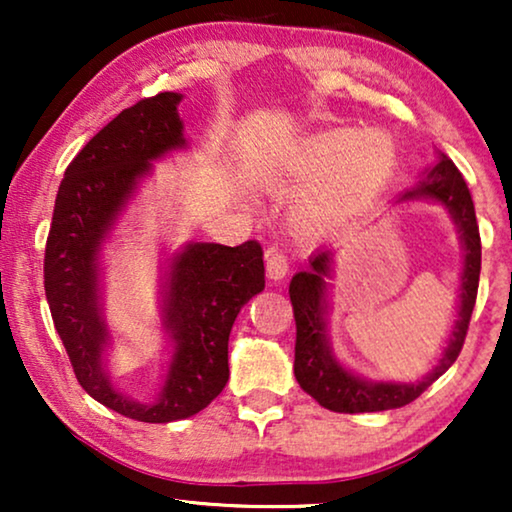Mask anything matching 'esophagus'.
Listing matches in <instances>:
<instances>
[{"label": "esophagus", "instance_id": "1", "mask_svg": "<svg viewBox=\"0 0 512 512\" xmlns=\"http://www.w3.org/2000/svg\"><path fill=\"white\" fill-rule=\"evenodd\" d=\"M265 272H268V279H272V282H282L286 272H289V258L282 251L270 249L265 254Z\"/></svg>", "mask_w": 512, "mask_h": 512}]
</instances>
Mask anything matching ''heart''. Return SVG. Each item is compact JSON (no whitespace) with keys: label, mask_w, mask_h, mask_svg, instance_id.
Masks as SVG:
<instances>
[{"label":"heart","mask_w":512,"mask_h":512,"mask_svg":"<svg viewBox=\"0 0 512 512\" xmlns=\"http://www.w3.org/2000/svg\"><path fill=\"white\" fill-rule=\"evenodd\" d=\"M396 170V146L382 130L333 128L293 144L272 184L305 191L293 209L303 237H321L342 221L366 212Z\"/></svg>","instance_id":"heart-1"}]
</instances>
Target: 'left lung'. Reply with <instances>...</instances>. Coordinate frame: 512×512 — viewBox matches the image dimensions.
<instances>
[{"label": "left lung", "mask_w": 512, "mask_h": 512, "mask_svg": "<svg viewBox=\"0 0 512 512\" xmlns=\"http://www.w3.org/2000/svg\"><path fill=\"white\" fill-rule=\"evenodd\" d=\"M438 153V163L426 167L422 179L415 186L403 191L394 205L408 202H433L450 214L457 226L461 249H464V268H461L457 319L447 338V347L440 354L436 366L415 382H373L352 373L342 366L333 354L328 338V289H331L335 251L319 249L310 256L307 270L296 272L291 279L289 296L296 317V361L293 373L300 389L310 394L314 401L333 412H382L403 408L422 396L447 368L457 361L464 347V338L471 321L475 296L480 282V233L475 221V207L468 193V186L461 172L445 153Z\"/></svg>", "instance_id": "1"}]
</instances>
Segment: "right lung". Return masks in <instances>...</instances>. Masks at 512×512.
Listing matches in <instances>:
<instances>
[{"label": "right lung", "mask_w": 512, "mask_h": 512, "mask_svg": "<svg viewBox=\"0 0 512 512\" xmlns=\"http://www.w3.org/2000/svg\"><path fill=\"white\" fill-rule=\"evenodd\" d=\"M181 93H160L123 109L69 163L55 198L44 256L51 317L76 380L97 403L149 424L205 410L228 382V338L237 314L265 289L261 244L188 242L165 258L160 328L170 359L153 401L125 396L109 373L114 342L104 319V247L153 163L188 149Z\"/></svg>", "instance_id": "obj_1"}]
</instances>
